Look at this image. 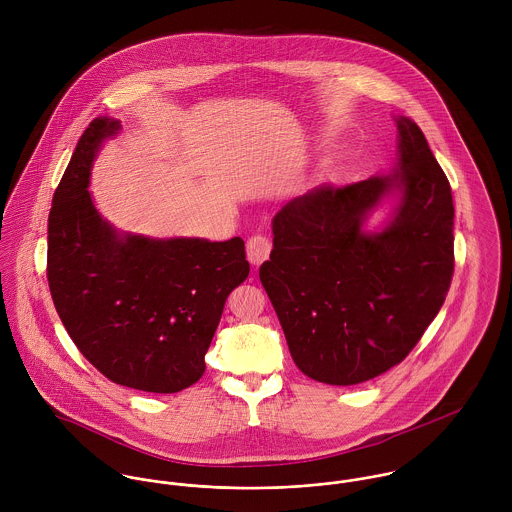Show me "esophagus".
I'll use <instances>...</instances> for the list:
<instances>
[{"instance_id":"34e87169","label":"esophagus","mask_w":512,"mask_h":512,"mask_svg":"<svg viewBox=\"0 0 512 512\" xmlns=\"http://www.w3.org/2000/svg\"><path fill=\"white\" fill-rule=\"evenodd\" d=\"M270 250H272V242L266 236L258 234L246 242V256L252 266H260L262 262H266L270 256Z\"/></svg>"}]
</instances>
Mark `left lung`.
I'll return each instance as SVG.
<instances>
[{
  "instance_id": "obj_1",
  "label": "left lung",
  "mask_w": 512,
  "mask_h": 512,
  "mask_svg": "<svg viewBox=\"0 0 512 512\" xmlns=\"http://www.w3.org/2000/svg\"><path fill=\"white\" fill-rule=\"evenodd\" d=\"M388 173L319 187L274 219L260 282L293 363L313 380L351 386L406 359L445 301L453 276L451 187L418 124L394 116ZM386 206L378 227L367 219Z\"/></svg>"
}]
</instances>
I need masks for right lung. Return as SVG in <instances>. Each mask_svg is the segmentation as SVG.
<instances>
[{
    "mask_svg": "<svg viewBox=\"0 0 512 512\" xmlns=\"http://www.w3.org/2000/svg\"><path fill=\"white\" fill-rule=\"evenodd\" d=\"M120 130L98 116L74 147L49 215L47 280L74 345L106 378L171 394L203 376L224 301L250 264L238 236L151 238L98 213L92 165Z\"/></svg>",
    "mask_w": 512,
    "mask_h": 512,
    "instance_id": "obj_1",
    "label": "right lung"
}]
</instances>
